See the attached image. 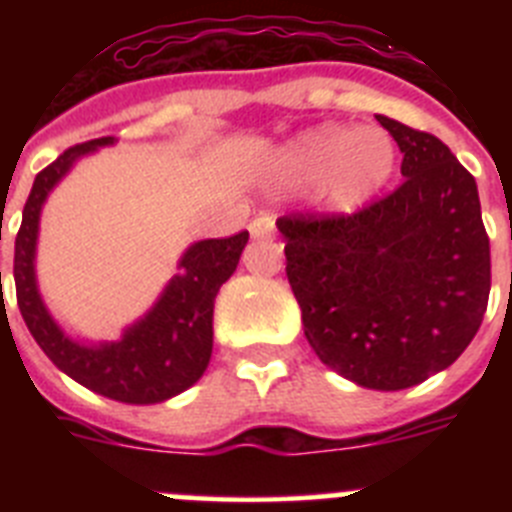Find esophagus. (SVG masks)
Segmentation results:
<instances>
[{
	"label": "esophagus",
	"mask_w": 512,
	"mask_h": 512,
	"mask_svg": "<svg viewBox=\"0 0 512 512\" xmlns=\"http://www.w3.org/2000/svg\"><path fill=\"white\" fill-rule=\"evenodd\" d=\"M248 230H251V238H271L274 235V217L259 215L248 225Z\"/></svg>",
	"instance_id": "esophagus-1"
}]
</instances>
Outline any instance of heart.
Segmentation results:
<instances>
[{
	"label": "heart",
	"mask_w": 512,
	"mask_h": 512,
	"mask_svg": "<svg viewBox=\"0 0 512 512\" xmlns=\"http://www.w3.org/2000/svg\"><path fill=\"white\" fill-rule=\"evenodd\" d=\"M395 169V146L377 128L320 125L305 130L279 151L274 179L284 187L318 184L336 210H354L384 187Z\"/></svg>",
	"instance_id": "obj_1"
}]
</instances>
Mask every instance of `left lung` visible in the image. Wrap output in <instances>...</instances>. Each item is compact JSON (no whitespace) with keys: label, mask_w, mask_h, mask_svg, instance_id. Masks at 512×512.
<instances>
[{"label":"left lung","mask_w":512,"mask_h":512,"mask_svg":"<svg viewBox=\"0 0 512 512\" xmlns=\"http://www.w3.org/2000/svg\"><path fill=\"white\" fill-rule=\"evenodd\" d=\"M405 182L354 215L279 217L305 338L366 390H408L449 369L490 297V238L474 176L431 133L377 115Z\"/></svg>","instance_id":"1"}]
</instances>
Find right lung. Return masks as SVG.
Instances as JSON below:
<instances>
[{"label": "right lung", "instance_id": "add662e5", "mask_svg": "<svg viewBox=\"0 0 512 512\" xmlns=\"http://www.w3.org/2000/svg\"><path fill=\"white\" fill-rule=\"evenodd\" d=\"M112 143L115 138H97L69 148L35 176L15 238L17 305L27 330L63 374L110 400L153 405L189 390L205 374L212 356L215 297L241 261L248 233L192 243L179 259V274L171 277L143 318L122 330L120 341L92 343L69 336L45 307L38 289L40 212L48 194L79 158Z\"/></svg>", "mask_w": 512, "mask_h": 512}]
</instances>
